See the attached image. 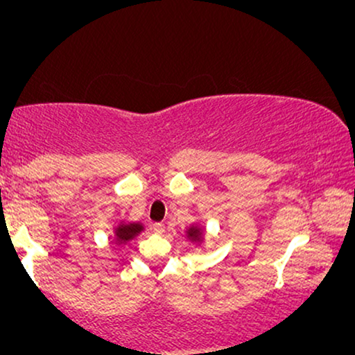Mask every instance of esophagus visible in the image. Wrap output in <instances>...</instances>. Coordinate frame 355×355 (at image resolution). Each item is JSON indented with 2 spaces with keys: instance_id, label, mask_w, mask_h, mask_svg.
<instances>
[{
  "instance_id": "34e87169",
  "label": "esophagus",
  "mask_w": 355,
  "mask_h": 355,
  "mask_svg": "<svg viewBox=\"0 0 355 355\" xmlns=\"http://www.w3.org/2000/svg\"><path fill=\"white\" fill-rule=\"evenodd\" d=\"M152 230L157 232V234H163V232H164V225H163V223H155Z\"/></svg>"
}]
</instances>
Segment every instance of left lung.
<instances>
[{"label": "left lung", "mask_w": 355, "mask_h": 355, "mask_svg": "<svg viewBox=\"0 0 355 355\" xmlns=\"http://www.w3.org/2000/svg\"><path fill=\"white\" fill-rule=\"evenodd\" d=\"M187 237H189V239H193V241L200 239V231H198L197 227H191V230L187 231Z\"/></svg>", "instance_id": "obj_1"}]
</instances>
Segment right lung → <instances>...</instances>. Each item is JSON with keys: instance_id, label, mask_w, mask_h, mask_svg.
I'll list each match as a JSON object with an SVG mask.
<instances>
[{"instance_id": "obj_1", "label": "right lung", "mask_w": 355, "mask_h": 355, "mask_svg": "<svg viewBox=\"0 0 355 355\" xmlns=\"http://www.w3.org/2000/svg\"><path fill=\"white\" fill-rule=\"evenodd\" d=\"M140 231H142V225H139V223L119 225L116 227V241H118V244H124V242L134 239Z\"/></svg>"}]
</instances>
